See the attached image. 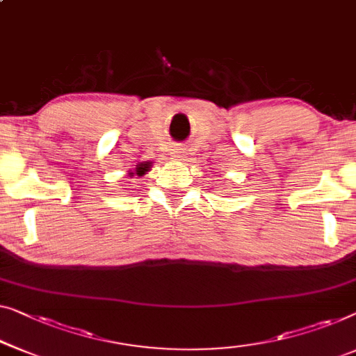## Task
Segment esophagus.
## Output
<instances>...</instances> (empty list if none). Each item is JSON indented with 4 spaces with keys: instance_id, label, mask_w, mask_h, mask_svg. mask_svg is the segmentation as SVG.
<instances>
[{
    "instance_id": "esophagus-1",
    "label": "esophagus",
    "mask_w": 356,
    "mask_h": 356,
    "mask_svg": "<svg viewBox=\"0 0 356 356\" xmlns=\"http://www.w3.org/2000/svg\"><path fill=\"white\" fill-rule=\"evenodd\" d=\"M173 157H183L181 156V149H173Z\"/></svg>"
}]
</instances>
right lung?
I'll return each mask as SVG.
<instances>
[{"instance_id": "add662e5", "label": "right lung", "mask_w": 356, "mask_h": 356, "mask_svg": "<svg viewBox=\"0 0 356 356\" xmlns=\"http://www.w3.org/2000/svg\"><path fill=\"white\" fill-rule=\"evenodd\" d=\"M149 163V162H147ZM147 163H141V165H138V168H136V175H144L147 172ZM131 175H135V173H131Z\"/></svg>"}]
</instances>
